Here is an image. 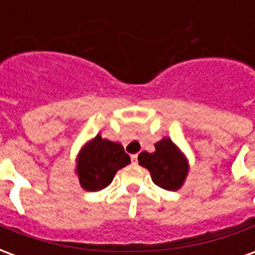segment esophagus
I'll return each mask as SVG.
<instances>
[{
	"label": "esophagus",
	"instance_id": "obj_1",
	"mask_svg": "<svg viewBox=\"0 0 255 255\" xmlns=\"http://www.w3.org/2000/svg\"><path fill=\"white\" fill-rule=\"evenodd\" d=\"M131 160H132L133 164H136V162H138V154L131 155Z\"/></svg>",
	"mask_w": 255,
	"mask_h": 255
}]
</instances>
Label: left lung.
<instances>
[{
  "mask_svg": "<svg viewBox=\"0 0 255 255\" xmlns=\"http://www.w3.org/2000/svg\"><path fill=\"white\" fill-rule=\"evenodd\" d=\"M138 160L149 169L154 184L168 191L179 190L187 176V161L169 138L157 142L154 153L142 151Z\"/></svg>",
  "mask_w": 255,
  "mask_h": 255,
  "instance_id": "obj_1",
  "label": "left lung"
}]
</instances>
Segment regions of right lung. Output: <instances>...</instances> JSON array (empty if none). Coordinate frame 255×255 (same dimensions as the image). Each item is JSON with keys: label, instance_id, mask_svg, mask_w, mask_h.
<instances>
[{"label": "right lung", "instance_id": "obj_1", "mask_svg": "<svg viewBox=\"0 0 255 255\" xmlns=\"http://www.w3.org/2000/svg\"><path fill=\"white\" fill-rule=\"evenodd\" d=\"M131 162L120 143L97 135L80 151L76 171L79 182L87 191H100L108 187L119 169Z\"/></svg>", "mask_w": 255, "mask_h": 255}]
</instances>
